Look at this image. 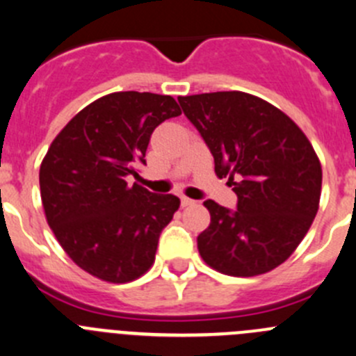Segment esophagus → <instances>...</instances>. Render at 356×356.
<instances>
[{
	"instance_id": "34e87169",
	"label": "esophagus",
	"mask_w": 356,
	"mask_h": 356,
	"mask_svg": "<svg viewBox=\"0 0 356 356\" xmlns=\"http://www.w3.org/2000/svg\"><path fill=\"white\" fill-rule=\"evenodd\" d=\"M193 203H195V200L188 198V196H181V205L182 207H189V205H193Z\"/></svg>"
}]
</instances>
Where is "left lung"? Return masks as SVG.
Instances as JSON below:
<instances>
[{"label": "left lung", "mask_w": 356, "mask_h": 356, "mask_svg": "<svg viewBox=\"0 0 356 356\" xmlns=\"http://www.w3.org/2000/svg\"><path fill=\"white\" fill-rule=\"evenodd\" d=\"M205 140L219 177L236 193L231 210L207 200L210 226L198 250L231 277L268 273L287 261L318 212L322 167L302 130L270 102L245 92L179 97Z\"/></svg>", "instance_id": "8db88e82"}]
</instances>
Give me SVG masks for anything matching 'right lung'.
<instances>
[{
    "mask_svg": "<svg viewBox=\"0 0 356 356\" xmlns=\"http://www.w3.org/2000/svg\"><path fill=\"white\" fill-rule=\"evenodd\" d=\"M179 115L170 95L116 92L81 109L51 143L40 168L44 216L86 273L125 284L153 264L161 231L181 202L130 186L127 175L146 165L153 130Z\"/></svg>",
    "mask_w": 356,
    "mask_h": 356,
    "instance_id": "add662e5",
    "label": "right lung"
}]
</instances>
